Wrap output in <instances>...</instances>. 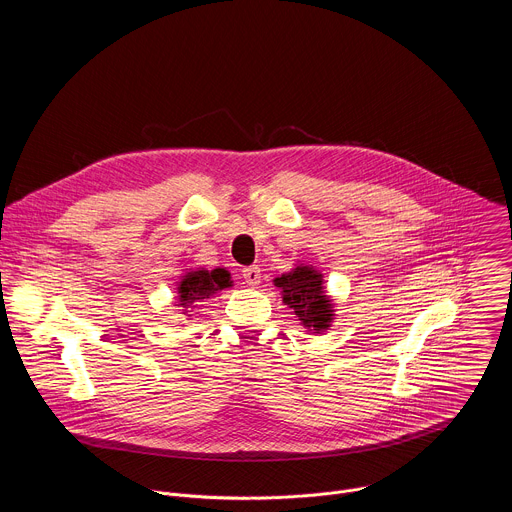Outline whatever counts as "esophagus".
<instances>
[{
	"mask_svg": "<svg viewBox=\"0 0 512 512\" xmlns=\"http://www.w3.org/2000/svg\"><path fill=\"white\" fill-rule=\"evenodd\" d=\"M243 277H245V281L249 283V285H253V287H257L259 283H261V269L257 267V265H251V267H245L243 269Z\"/></svg>",
	"mask_w": 512,
	"mask_h": 512,
	"instance_id": "1",
	"label": "esophagus"
}]
</instances>
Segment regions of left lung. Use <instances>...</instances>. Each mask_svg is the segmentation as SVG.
I'll use <instances>...</instances> for the list:
<instances>
[{"instance_id": "1", "label": "left lung", "mask_w": 512, "mask_h": 512, "mask_svg": "<svg viewBox=\"0 0 512 512\" xmlns=\"http://www.w3.org/2000/svg\"><path fill=\"white\" fill-rule=\"evenodd\" d=\"M273 283L281 289L283 304L294 310L304 328L320 334L332 326L334 304L326 296L324 275L314 265L300 263L289 273L275 277Z\"/></svg>"}]
</instances>
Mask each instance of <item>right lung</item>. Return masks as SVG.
Segmentation results:
<instances>
[{"label":"right lung","instance_id":"obj_1","mask_svg":"<svg viewBox=\"0 0 512 512\" xmlns=\"http://www.w3.org/2000/svg\"><path fill=\"white\" fill-rule=\"evenodd\" d=\"M231 285V273L225 267H216L210 271L204 267L190 269L176 283V306L182 310V314H188V310L202 306V302Z\"/></svg>","mask_w":512,"mask_h":512}]
</instances>
